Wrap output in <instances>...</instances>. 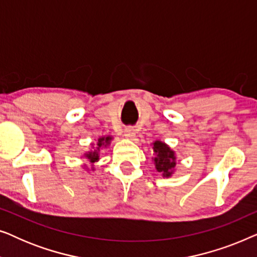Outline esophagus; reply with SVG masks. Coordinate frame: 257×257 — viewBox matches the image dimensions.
Segmentation results:
<instances>
[{"label":"esophagus","instance_id":"1","mask_svg":"<svg viewBox=\"0 0 257 257\" xmlns=\"http://www.w3.org/2000/svg\"><path fill=\"white\" fill-rule=\"evenodd\" d=\"M136 135H137V132H136V130L133 128V127L125 128L124 136H125L127 139H133V138H135V137H136Z\"/></svg>","mask_w":257,"mask_h":257}]
</instances>
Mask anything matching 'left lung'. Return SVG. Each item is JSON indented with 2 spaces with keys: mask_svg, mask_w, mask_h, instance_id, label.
I'll return each mask as SVG.
<instances>
[{
  "mask_svg": "<svg viewBox=\"0 0 257 257\" xmlns=\"http://www.w3.org/2000/svg\"><path fill=\"white\" fill-rule=\"evenodd\" d=\"M151 145L153 146L152 161L157 172H159L161 177L171 178L177 170V154L161 140H154Z\"/></svg>",
  "mask_w": 257,
  "mask_h": 257,
  "instance_id": "1",
  "label": "left lung"
}]
</instances>
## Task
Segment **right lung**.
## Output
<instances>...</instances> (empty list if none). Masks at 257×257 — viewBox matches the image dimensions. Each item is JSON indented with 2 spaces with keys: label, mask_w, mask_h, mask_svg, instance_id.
Segmentation results:
<instances>
[{
  "label": "right lung",
  "mask_w": 257,
  "mask_h": 257,
  "mask_svg": "<svg viewBox=\"0 0 257 257\" xmlns=\"http://www.w3.org/2000/svg\"><path fill=\"white\" fill-rule=\"evenodd\" d=\"M112 140H113V137L112 136H101L98 139H96V143H91V149L89 151H86V152L82 156V158H85L87 160V164L83 165L84 170L87 172L94 171V164H97L100 159V151L107 149V147L110 146ZM87 164L90 165V168L87 166Z\"/></svg>",
  "instance_id": "1"
}]
</instances>
